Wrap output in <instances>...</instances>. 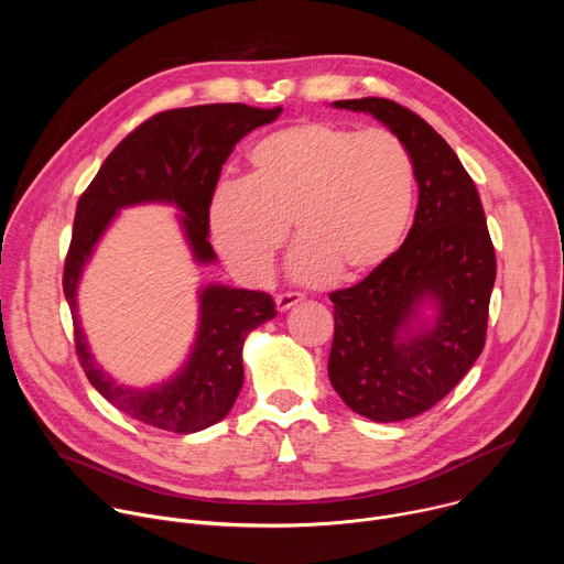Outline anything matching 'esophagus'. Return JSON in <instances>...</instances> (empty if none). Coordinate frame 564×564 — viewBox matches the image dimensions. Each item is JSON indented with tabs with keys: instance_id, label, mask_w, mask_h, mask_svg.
I'll return each instance as SVG.
<instances>
[{
	"instance_id": "esophagus-1",
	"label": "esophagus",
	"mask_w": 564,
	"mask_h": 564,
	"mask_svg": "<svg viewBox=\"0 0 564 564\" xmlns=\"http://www.w3.org/2000/svg\"><path fill=\"white\" fill-rule=\"evenodd\" d=\"M301 294L299 292H283V294H276V310L279 312H285V310H290L292 305H296V303H301Z\"/></svg>"
}]
</instances>
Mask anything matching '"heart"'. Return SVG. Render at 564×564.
<instances>
[{"instance_id": "b5f03b06", "label": "heart", "mask_w": 564, "mask_h": 564, "mask_svg": "<svg viewBox=\"0 0 564 564\" xmlns=\"http://www.w3.org/2000/svg\"><path fill=\"white\" fill-rule=\"evenodd\" d=\"M413 203L415 165L394 133L312 120L252 147L246 181L216 187L207 227L218 257L248 283L272 274L288 225L296 279L359 281L404 243Z\"/></svg>"}]
</instances>
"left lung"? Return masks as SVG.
<instances>
[{"instance_id":"1","label":"left lung","mask_w":564,"mask_h":564,"mask_svg":"<svg viewBox=\"0 0 564 564\" xmlns=\"http://www.w3.org/2000/svg\"><path fill=\"white\" fill-rule=\"evenodd\" d=\"M333 107L383 122L406 144L420 185L404 246L375 274L330 294L333 388L350 411L401 422L433 409L485 348L496 250L475 183L424 118L386 98ZM426 302L436 307L433 322L421 318Z\"/></svg>"}]
</instances>
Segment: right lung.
Listing matches in <instances>:
<instances>
[{"mask_svg":"<svg viewBox=\"0 0 564 564\" xmlns=\"http://www.w3.org/2000/svg\"><path fill=\"white\" fill-rule=\"evenodd\" d=\"M276 109L248 105H200L155 113L133 129L102 163L100 172L79 196L70 248L64 263V296L73 314V335L79 366L94 388L124 415L181 435L220 422L243 386L246 337L276 316L265 292L207 285L198 292V335L185 366L151 388L116 383L94 359L79 328L77 283L98 240L122 207L170 203L183 216V229L196 263L216 259L209 243L207 209L220 170L236 142L261 124L274 122Z\"/></svg>","mask_w":564,"mask_h":564,"instance_id":"add662e5","label":"right lung"}]
</instances>
